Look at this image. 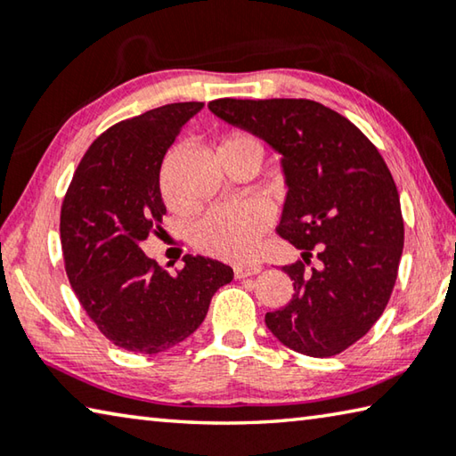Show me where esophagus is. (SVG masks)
Masks as SVG:
<instances>
[{"label":"esophagus","instance_id":"esophagus-1","mask_svg":"<svg viewBox=\"0 0 456 456\" xmlns=\"http://www.w3.org/2000/svg\"><path fill=\"white\" fill-rule=\"evenodd\" d=\"M261 272V265H235L233 267V273L237 280H243V277H251V275H257Z\"/></svg>","mask_w":456,"mask_h":456}]
</instances>
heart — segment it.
<instances>
[{"mask_svg": "<svg viewBox=\"0 0 456 456\" xmlns=\"http://www.w3.org/2000/svg\"><path fill=\"white\" fill-rule=\"evenodd\" d=\"M243 152H256L261 159L264 149L253 134L243 133V130H231L219 144V159ZM160 192H163L168 209L187 211V207L181 205L173 195L171 183H168V167L160 173ZM267 225V211L259 205L247 203L227 207V209H213L197 223L192 231V243L205 256L239 264V261H247L256 256Z\"/></svg>", "mask_w": 456, "mask_h": 456, "instance_id": "heart-1", "label": "heart"}]
</instances>
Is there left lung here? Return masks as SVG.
<instances>
[{
    "label": "left lung",
    "instance_id": "left-lung-1",
    "mask_svg": "<svg viewBox=\"0 0 456 456\" xmlns=\"http://www.w3.org/2000/svg\"><path fill=\"white\" fill-rule=\"evenodd\" d=\"M209 110L283 157L288 197L277 233L302 259L283 265L293 296L265 314L269 331L305 356H336L368 334L396 283L404 221L382 154L356 125L314 100L219 98Z\"/></svg>",
    "mask_w": 456,
    "mask_h": 456
}]
</instances>
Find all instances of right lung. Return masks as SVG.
I'll return each mask as SVG.
<instances>
[{
    "label": "right lung",
    "mask_w": 456,
    "mask_h": 456,
    "mask_svg": "<svg viewBox=\"0 0 456 456\" xmlns=\"http://www.w3.org/2000/svg\"><path fill=\"white\" fill-rule=\"evenodd\" d=\"M203 102L165 104L120 120L84 154L60 213L64 267L72 289L104 338L138 354H159L189 338L213 293L233 269L184 256L175 275L141 249L167 207L159 175L167 151Z\"/></svg>",
    "instance_id": "add662e5"
}]
</instances>
